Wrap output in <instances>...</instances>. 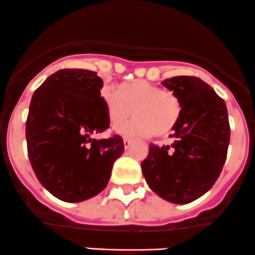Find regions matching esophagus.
<instances>
[{
	"instance_id": "obj_1",
	"label": "esophagus",
	"mask_w": 255,
	"mask_h": 255,
	"mask_svg": "<svg viewBox=\"0 0 255 255\" xmlns=\"http://www.w3.org/2000/svg\"><path fill=\"white\" fill-rule=\"evenodd\" d=\"M123 142H124V147L128 148V147H130L131 143H132V140H131V138H128V137H124V138H123Z\"/></svg>"
}]
</instances>
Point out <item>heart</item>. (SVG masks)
Listing matches in <instances>:
<instances>
[{
  "mask_svg": "<svg viewBox=\"0 0 255 255\" xmlns=\"http://www.w3.org/2000/svg\"><path fill=\"white\" fill-rule=\"evenodd\" d=\"M102 98L113 124L125 120L134 110L136 117L132 121L115 127L118 132L127 136L167 135L177 124L182 110L175 93L146 80L125 83L119 90L107 87L102 90Z\"/></svg>",
  "mask_w": 255,
  "mask_h": 255,
  "instance_id": "b5f03b06",
  "label": "heart"
}]
</instances>
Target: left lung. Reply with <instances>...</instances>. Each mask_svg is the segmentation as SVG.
I'll return each instance as SVG.
<instances>
[{"mask_svg":"<svg viewBox=\"0 0 255 255\" xmlns=\"http://www.w3.org/2000/svg\"><path fill=\"white\" fill-rule=\"evenodd\" d=\"M175 93L182 110L172 128V145L151 143L141 163L148 187L161 198L186 205L205 195L223 168L231 128L226 103L196 77H173L162 82Z\"/></svg>","mask_w":255,"mask_h":255,"instance_id":"obj_1","label":"left lung"}]
</instances>
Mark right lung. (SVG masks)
Here are the masks:
<instances>
[{
    "label": "right lung",
    "mask_w": 255,
    "mask_h": 255,
    "mask_svg": "<svg viewBox=\"0 0 255 255\" xmlns=\"http://www.w3.org/2000/svg\"><path fill=\"white\" fill-rule=\"evenodd\" d=\"M102 78L85 69H60L34 92L26 122L29 162L43 187L64 202L102 192L124 151L122 136L95 140L110 125Z\"/></svg>",
    "instance_id": "right-lung-1"
}]
</instances>
